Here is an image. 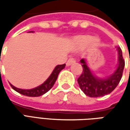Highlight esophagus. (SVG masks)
<instances>
[{"label": "esophagus", "mask_w": 130, "mask_h": 130, "mask_svg": "<svg viewBox=\"0 0 130 130\" xmlns=\"http://www.w3.org/2000/svg\"><path fill=\"white\" fill-rule=\"evenodd\" d=\"M75 61H76V60H75L74 58H70L68 59L67 62V66H70L72 63H74Z\"/></svg>", "instance_id": "obj_1"}]
</instances>
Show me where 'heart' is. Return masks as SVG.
I'll return each instance as SVG.
<instances>
[{"instance_id": "heart-1", "label": "heart", "mask_w": 130, "mask_h": 130, "mask_svg": "<svg viewBox=\"0 0 130 130\" xmlns=\"http://www.w3.org/2000/svg\"><path fill=\"white\" fill-rule=\"evenodd\" d=\"M76 41L77 42L79 45H83V46H85L88 45L91 41L94 45H96L98 43V40L97 38H93L92 40V38L90 36H81V37H78L76 39Z\"/></svg>"}]
</instances>
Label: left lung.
<instances>
[{
	"label": "left lung",
	"instance_id": "8db88e82",
	"mask_svg": "<svg viewBox=\"0 0 130 130\" xmlns=\"http://www.w3.org/2000/svg\"><path fill=\"white\" fill-rule=\"evenodd\" d=\"M119 52V64L117 70L109 77L101 79L95 77L87 67L84 59H81L80 62L83 66L82 74L77 79L78 84L83 92L89 97L97 98L104 96L112 92L120 82L124 68V60L123 58L122 49L117 47Z\"/></svg>",
	"mask_w": 130,
	"mask_h": 130
}]
</instances>
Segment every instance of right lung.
<instances>
[{
  "instance_id": "right-lung-1",
  "label": "right lung",
  "mask_w": 130,
  "mask_h": 130,
  "mask_svg": "<svg viewBox=\"0 0 130 130\" xmlns=\"http://www.w3.org/2000/svg\"><path fill=\"white\" fill-rule=\"evenodd\" d=\"M65 66H66L65 63L56 66L54 69V70L53 71V72L51 73V74L50 75V77L46 79V81H45L41 85H40V86H38L37 87H35L33 89L22 90V89H19V88L13 86L11 84H10V85H11V87L15 91H17V92L22 94V95L29 96V97H38V96H40L43 94L46 93L48 90H50L52 88L54 83H56V81L57 79L58 74L63 69H64Z\"/></svg>"
}]
</instances>
